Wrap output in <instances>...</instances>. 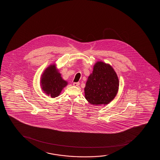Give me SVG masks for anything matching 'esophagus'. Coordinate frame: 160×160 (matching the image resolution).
I'll return each instance as SVG.
<instances>
[{"label":"esophagus","instance_id":"obj_1","mask_svg":"<svg viewBox=\"0 0 160 160\" xmlns=\"http://www.w3.org/2000/svg\"><path fill=\"white\" fill-rule=\"evenodd\" d=\"M79 85V82H74V83H73V85H74V86H76V87H77V86H78Z\"/></svg>","mask_w":160,"mask_h":160}]
</instances>
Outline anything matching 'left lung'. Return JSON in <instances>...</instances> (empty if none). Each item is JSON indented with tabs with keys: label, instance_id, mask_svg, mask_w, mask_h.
<instances>
[{
	"label": "left lung",
	"instance_id": "8db88e82",
	"mask_svg": "<svg viewBox=\"0 0 160 160\" xmlns=\"http://www.w3.org/2000/svg\"><path fill=\"white\" fill-rule=\"evenodd\" d=\"M119 81L109 64L98 62L88 77L85 87V98L91 104H107L114 99L118 91Z\"/></svg>",
	"mask_w": 160,
	"mask_h": 160
}]
</instances>
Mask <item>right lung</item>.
Returning a JSON list of instances; mask_svg holds the SVG:
<instances>
[{
    "mask_svg": "<svg viewBox=\"0 0 160 160\" xmlns=\"http://www.w3.org/2000/svg\"><path fill=\"white\" fill-rule=\"evenodd\" d=\"M67 84L66 81L61 77L60 73L56 70L55 66L46 69L42 75L41 85L42 90L52 98L57 97Z\"/></svg>",
    "mask_w": 160,
    "mask_h": 160,
    "instance_id": "obj_1",
    "label": "right lung"
}]
</instances>
